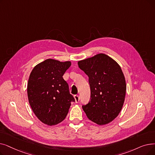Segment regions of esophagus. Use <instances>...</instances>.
I'll return each mask as SVG.
<instances>
[{"instance_id": "esophagus-1", "label": "esophagus", "mask_w": 155, "mask_h": 155, "mask_svg": "<svg viewBox=\"0 0 155 155\" xmlns=\"http://www.w3.org/2000/svg\"><path fill=\"white\" fill-rule=\"evenodd\" d=\"M74 99H75V103H78V102H79V101H80V97H79V96H78V95L74 96Z\"/></svg>"}]
</instances>
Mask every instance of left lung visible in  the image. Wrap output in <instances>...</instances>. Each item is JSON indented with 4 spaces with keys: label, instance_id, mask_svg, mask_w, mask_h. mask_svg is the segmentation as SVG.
<instances>
[{
    "label": "left lung",
    "instance_id": "left-lung-1",
    "mask_svg": "<svg viewBox=\"0 0 155 155\" xmlns=\"http://www.w3.org/2000/svg\"><path fill=\"white\" fill-rule=\"evenodd\" d=\"M79 68L89 77L91 99L82 106L86 115L99 125L111 122L124 106L127 85L120 65L104 54L78 62Z\"/></svg>",
    "mask_w": 155,
    "mask_h": 155
}]
</instances>
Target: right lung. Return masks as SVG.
<instances>
[{
	"mask_svg": "<svg viewBox=\"0 0 155 155\" xmlns=\"http://www.w3.org/2000/svg\"><path fill=\"white\" fill-rule=\"evenodd\" d=\"M71 61L48 59L37 64L30 73L27 94L33 112L42 123L55 125L64 120L71 102L68 84L63 79Z\"/></svg>",
	"mask_w": 155,
	"mask_h": 155,
	"instance_id": "1",
	"label": "right lung"
}]
</instances>
